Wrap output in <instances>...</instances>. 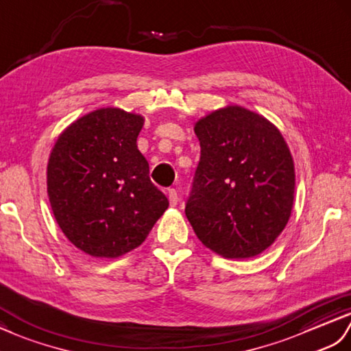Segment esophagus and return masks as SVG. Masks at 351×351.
<instances>
[{
    "label": "esophagus",
    "instance_id": "esophagus-1",
    "mask_svg": "<svg viewBox=\"0 0 351 351\" xmlns=\"http://www.w3.org/2000/svg\"><path fill=\"white\" fill-rule=\"evenodd\" d=\"M168 199H169V204L171 206H177V201H178V197H177V191L176 189H168Z\"/></svg>",
    "mask_w": 351,
    "mask_h": 351
}]
</instances>
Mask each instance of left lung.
<instances>
[{
  "label": "left lung",
  "instance_id": "1",
  "mask_svg": "<svg viewBox=\"0 0 351 351\" xmlns=\"http://www.w3.org/2000/svg\"><path fill=\"white\" fill-rule=\"evenodd\" d=\"M193 130L201 158L186 217L201 243L223 258L260 255L293 210L294 162L282 134L239 105L201 117Z\"/></svg>",
  "mask_w": 351,
  "mask_h": 351
}]
</instances>
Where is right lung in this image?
<instances>
[{
  "label": "right lung",
  "mask_w": 351,
  "mask_h": 351,
  "mask_svg": "<svg viewBox=\"0 0 351 351\" xmlns=\"http://www.w3.org/2000/svg\"><path fill=\"white\" fill-rule=\"evenodd\" d=\"M143 126L141 114L99 108L69 124L49 154L53 217L70 243L95 258L138 247L169 206L138 150Z\"/></svg>",
  "instance_id": "add662e5"
}]
</instances>
